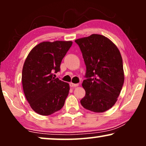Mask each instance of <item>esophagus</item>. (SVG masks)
<instances>
[{"label":"esophagus","mask_w":146,"mask_h":146,"mask_svg":"<svg viewBox=\"0 0 146 146\" xmlns=\"http://www.w3.org/2000/svg\"><path fill=\"white\" fill-rule=\"evenodd\" d=\"M70 87H72V88L77 87L79 86V84H74L72 82H70Z\"/></svg>","instance_id":"34e87169"}]
</instances>
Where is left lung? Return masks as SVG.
<instances>
[{
	"mask_svg": "<svg viewBox=\"0 0 146 146\" xmlns=\"http://www.w3.org/2000/svg\"><path fill=\"white\" fill-rule=\"evenodd\" d=\"M75 42L86 66V79L82 82L86 94L81 104L94 112H104L116 102L124 82L120 52L112 41L98 34Z\"/></svg>",
	"mask_w": 146,
	"mask_h": 146,
	"instance_id": "1",
	"label": "left lung"
}]
</instances>
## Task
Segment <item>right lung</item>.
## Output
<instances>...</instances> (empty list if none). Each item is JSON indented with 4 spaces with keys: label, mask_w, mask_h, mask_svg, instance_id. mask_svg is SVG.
Masks as SVG:
<instances>
[{
    "label": "right lung",
    "mask_w": 146,
    "mask_h": 146,
    "mask_svg": "<svg viewBox=\"0 0 146 146\" xmlns=\"http://www.w3.org/2000/svg\"><path fill=\"white\" fill-rule=\"evenodd\" d=\"M72 41L42 42L31 50L23 68V91L31 108L42 115L58 111L64 105L69 84L53 77L60 71L62 60Z\"/></svg>",
    "instance_id": "right-lung-1"
}]
</instances>
